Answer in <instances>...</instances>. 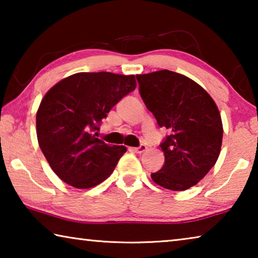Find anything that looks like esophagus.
Here are the masks:
<instances>
[{"mask_svg":"<svg viewBox=\"0 0 258 258\" xmlns=\"http://www.w3.org/2000/svg\"><path fill=\"white\" fill-rule=\"evenodd\" d=\"M130 150H131V151L137 152V154H142L143 151H146V150H147V147H146L145 145H141V146L135 147V148H130Z\"/></svg>","mask_w":258,"mask_h":258,"instance_id":"1","label":"esophagus"}]
</instances>
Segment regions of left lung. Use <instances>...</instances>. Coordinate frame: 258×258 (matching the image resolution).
<instances>
[{"instance_id": "obj_1", "label": "left lung", "mask_w": 258, "mask_h": 258, "mask_svg": "<svg viewBox=\"0 0 258 258\" xmlns=\"http://www.w3.org/2000/svg\"><path fill=\"white\" fill-rule=\"evenodd\" d=\"M137 80L148 110L171 132L160 143L165 164L151 174L152 181L173 191L189 189L220 156L223 125L216 103L195 81L167 69Z\"/></svg>"}]
</instances>
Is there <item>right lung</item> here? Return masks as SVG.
I'll return each instance as SVG.
<instances>
[{
    "label": "right lung",
    "instance_id": "1",
    "mask_svg": "<svg viewBox=\"0 0 258 258\" xmlns=\"http://www.w3.org/2000/svg\"><path fill=\"white\" fill-rule=\"evenodd\" d=\"M135 87L134 75L100 72L74 74L47 91L36 113L37 140L63 182L90 189L111 175L127 149L107 145L97 138V131L110 109Z\"/></svg>",
    "mask_w": 258,
    "mask_h": 258
}]
</instances>
